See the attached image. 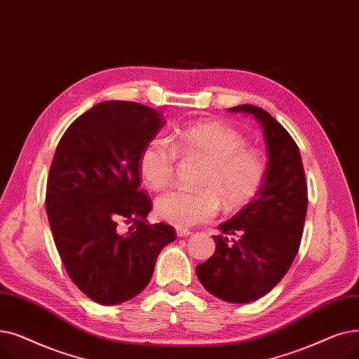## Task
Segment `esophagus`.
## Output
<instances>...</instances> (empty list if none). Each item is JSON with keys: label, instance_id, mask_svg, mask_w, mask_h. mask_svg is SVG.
I'll return each instance as SVG.
<instances>
[{"label": "esophagus", "instance_id": "esophagus-1", "mask_svg": "<svg viewBox=\"0 0 359 359\" xmlns=\"http://www.w3.org/2000/svg\"><path fill=\"white\" fill-rule=\"evenodd\" d=\"M189 235H191V231H189V229H182V228H177V236L184 238V236H189Z\"/></svg>", "mask_w": 359, "mask_h": 359}]
</instances>
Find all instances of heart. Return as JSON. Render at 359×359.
Masks as SVG:
<instances>
[{"label": "heart", "mask_w": 359, "mask_h": 359, "mask_svg": "<svg viewBox=\"0 0 359 359\" xmlns=\"http://www.w3.org/2000/svg\"><path fill=\"white\" fill-rule=\"evenodd\" d=\"M174 146L163 139L149 140L140 151L139 174L153 190L172 181L177 151L206 161L197 180L200 190L175 189L156 198L158 215L178 228L212 220L220 209L236 212L262 190L267 165L262 151L248 147L245 135L222 121H197L174 130Z\"/></svg>", "instance_id": "obj_1"}]
</instances>
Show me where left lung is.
<instances>
[{"mask_svg": "<svg viewBox=\"0 0 359 359\" xmlns=\"http://www.w3.org/2000/svg\"><path fill=\"white\" fill-rule=\"evenodd\" d=\"M260 123L267 146V174L260 193L219 225L212 257L196 267L206 291L245 304L262 298L286 275L298 252L306 215L305 172L295 140L267 111L254 105L229 108ZM232 234L234 238H231Z\"/></svg>", "mask_w": 359, "mask_h": 359, "instance_id": "8db88e82", "label": "left lung"}]
</instances>
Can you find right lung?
Listing matches in <instances>:
<instances>
[{
	"instance_id": "add662e5",
	"label": "right lung",
	"mask_w": 359,
	"mask_h": 359,
	"mask_svg": "<svg viewBox=\"0 0 359 359\" xmlns=\"http://www.w3.org/2000/svg\"><path fill=\"white\" fill-rule=\"evenodd\" d=\"M163 124L156 109L107 100L80 115L57 146L45 197L49 226L68 276L97 304L139 295L177 236L170 225L147 224L151 200L140 190V151Z\"/></svg>"
}]
</instances>
